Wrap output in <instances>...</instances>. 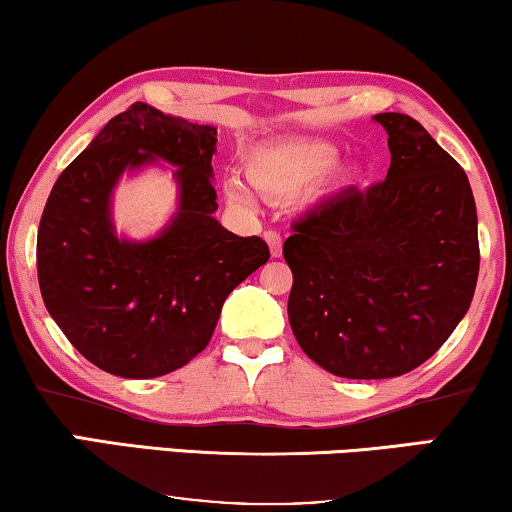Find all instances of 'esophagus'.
Returning a JSON list of instances; mask_svg holds the SVG:
<instances>
[{
    "label": "esophagus",
    "instance_id": "esophagus-1",
    "mask_svg": "<svg viewBox=\"0 0 512 512\" xmlns=\"http://www.w3.org/2000/svg\"><path fill=\"white\" fill-rule=\"evenodd\" d=\"M263 237H265V242H268L270 254L275 258L282 256V235H279L277 230H265Z\"/></svg>",
    "mask_w": 512,
    "mask_h": 512
}]
</instances>
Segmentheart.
<instances>
[{"mask_svg": "<svg viewBox=\"0 0 512 512\" xmlns=\"http://www.w3.org/2000/svg\"><path fill=\"white\" fill-rule=\"evenodd\" d=\"M338 158V146L324 139H293L251 153L244 172L263 198L289 200L324 179ZM226 195L235 205H249V195L240 184H228Z\"/></svg>", "mask_w": 512, "mask_h": 512, "instance_id": "b5f03b06", "label": "heart"}]
</instances>
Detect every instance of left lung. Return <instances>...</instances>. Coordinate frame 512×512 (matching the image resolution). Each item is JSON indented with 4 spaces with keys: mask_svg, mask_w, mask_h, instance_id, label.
<instances>
[{
    "mask_svg": "<svg viewBox=\"0 0 512 512\" xmlns=\"http://www.w3.org/2000/svg\"><path fill=\"white\" fill-rule=\"evenodd\" d=\"M375 121L389 135L387 179L321 202L284 242L291 331L314 363L349 380L431 359L468 312L480 270L466 172L415 118Z\"/></svg>",
    "mask_w": 512,
    "mask_h": 512,
    "instance_id": "left-lung-1",
    "label": "left lung"
}]
</instances>
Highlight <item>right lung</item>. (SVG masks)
Segmentation results:
<instances>
[{
    "mask_svg": "<svg viewBox=\"0 0 512 512\" xmlns=\"http://www.w3.org/2000/svg\"><path fill=\"white\" fill-rule=\"evenodd\" d=\"M214 146L212 125L135 102L48 195L37 235L41 298L79 354L111 375L149 380L186 366L212 340L228 293L268 263L261 237H237L212 216ZM153 157L180 167V212L149 243L118 241L110 188L125 166Z\"/></svg>",
    "mask_w": 512,
    "mask_h": 512,
    "instance_id": "right-lung-1",
    "label": "right lung"
}]
</instances>
